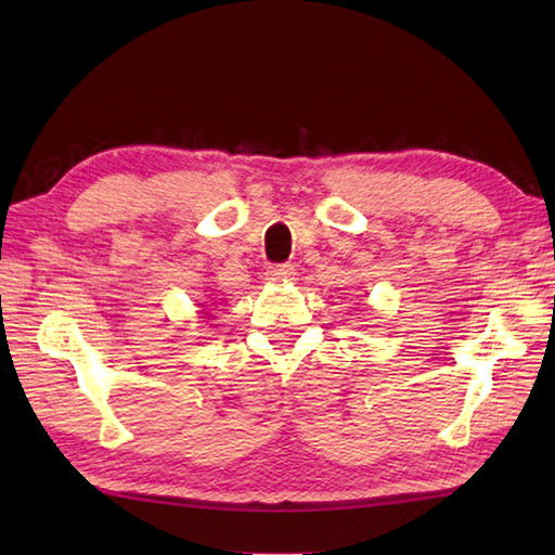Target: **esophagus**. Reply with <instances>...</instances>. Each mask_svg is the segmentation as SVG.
<instances>
[{
    "label": "esophagus",
    "instance_id": "obj_1",
    "mask_svg": "<svg viewBox=\"0 0 555 555\" xmlns=\"http://www.w3.org/2000/svg\"><path fill=\"white\" fill-rule=\"evenodd\" d=\"M296 271H293V264H274L267 269V279L269 281H288Z\"/></svg>",
    "mask_w": 555,
    "mask_h": 555
}]
</instances>
